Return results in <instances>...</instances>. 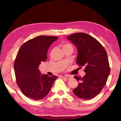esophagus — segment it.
<instances>
[{
  "instance_id": "esophagus-1",
  "label": "esophagus",
  "mask_w": 121,
  "mask_h": 121,
  "mask_svg": "<svg viewBox=\"0 0 121 121\" xmlns=\"http://www.w3.org/2000/svg\"><path fill=\"white\" fill-rule=\"evenodd\" d=\"M63 78L64 79H68V80H69V79H70L72 78V77L70 75H64Z\"/></svg>"
}]
</instances>
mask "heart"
I'll return each instance as SVG.
<instances>
[{"label":"heart","instance_id":"heart-1","mask_svg":"<svg viewBox=\"0 0 121 121\" xmlns=\"http://www.w3.org/2000/svg\"><path fill=\"white\" fill-rule=\"evenodd\" d=\"M71 46L70 44H64V46ZM63 46V47H64Z\"/></svg>","mask_w":121,"mask_h":121}]
</instances>
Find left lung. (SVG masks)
Segmentation results:
<instances>
[{"instance_id":"8db88e82","label":"left lung","mask_w":121,"mask_h":121,"mask_svg":"<svg viewBox=\"0 0 121 121\" xmlns=\"http://www.w3.org/2000/svg\"><path fill=\"white\" fill-rule=\"evenodd\" d=\"M67 39L77 48L76 63L85 67L83 77L74 76L79 84L74 94L84 100L92 99L103 89L110 73L107 53L98 41L85 33H75Z\"/></svg>"}]
</instances>
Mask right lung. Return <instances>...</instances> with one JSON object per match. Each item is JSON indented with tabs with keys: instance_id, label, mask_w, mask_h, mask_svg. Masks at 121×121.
Returning <instances> with one entry per match:
<instances>
[{
	"instance_id": "right-lung-1",
	"label": "right lung",
	"mask_w": 121,
	"mask_h": 121,
	"mask_svg": "<svg viewBox=\"0 0 121 121\" xmlns=\"http://www.w3.org/2000/svg\"><path fill=\"white\" fill-rule=\"evenodd\" d=\"M58 39L39 36L30 39L20 48L14 68L18 86L26 97L34 100L43 99L58 78L55 75L42 74L39 69L41 62L47 60L49 47Z\"/></svg>"
}]
</instances>
